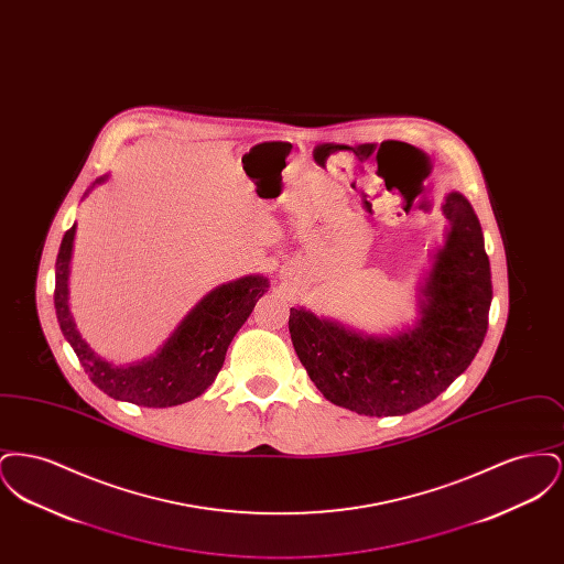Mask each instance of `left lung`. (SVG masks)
Instances as JSON below:
<instances>
[{
	"label": "left lung",
	"mask_w": 564,
	"mask_h": 564,
	"mask_svg": "<svg viewBox=\"0 0 564 564\" xmlns=\"http://www.w3.org/2000/svg\"><path fill=\"white\" fill-rule=\"evenodd\" d=\"M448 221L416 295V322L393 334L290 308L295 355L325 400L366 416H398L446 391L482 347L492 300L478 215L460 192L442 203Z\"/></svg>",
	"instance_id": "1"
}]
</instances>
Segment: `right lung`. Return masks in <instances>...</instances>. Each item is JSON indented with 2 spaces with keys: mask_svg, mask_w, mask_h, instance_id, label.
Masks as SVG:
<instances>
[{
  "mask_svg": "<svg viewBox=\"0 0 564 564\" xmlns=\"http://www.w3.org/2000/svg\"><path fill=\"white\" fill-rule=\"evenodd\" d=\"M109 175L95 180V186ZM88 189V192H90ZM86 192V194H88ZM76 224L65 232L56 256L54 308L65 340L76 350L84 372L109 398L145 408H169L203 395L224 366L226 350L251 315L256 302L269 292V276L247 274L217 285L203 295L177 323L156 352L127 366H116L88 347L69 311V267Z\"/></svg>",
  "mask_w": 564,
  "mask_h": 564,
  "instance_id": "right-lung-1",
  "label": "right lung"
}]
</instances>
